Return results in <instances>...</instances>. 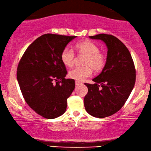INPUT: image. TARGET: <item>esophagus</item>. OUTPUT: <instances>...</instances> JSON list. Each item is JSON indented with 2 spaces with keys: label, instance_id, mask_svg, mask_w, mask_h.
I'll return each mask as SVG.
<instances>
[{
  "label": "esophagus",
  "instance_id": "34e87169",
  "mask_svg": "<svg viewBox=\"0 0 151 151\" xmlns=\"http://www.w3.org/2000/svg\"><path fill=\"white\" fill-rule=\"evenodd\" d=\"M82 84V82H80V81H77V80H76V86L80 85V84Z\"/></svg>",
  "mask_w": 151,
  "mask_h": 151
}]
</instances>
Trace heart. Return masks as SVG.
I'll return each instance as SVG.
<instances>
[{"label":"heart","mask_w":151,"mask_h":151,"mask_svg":"<svg viewBox=\"0 0 151 151\" xmlns=\"http://www.w3.org/2000/svg\"><path fill=\"white\" fill-rule=\"evenodd\" d=\"M76 49L80 54L86 56L84 63V67H77L71 69L69 72V77L77 81H84L90 77L95 71H100L106 65V56L100 51L98 45L90 40H84L77 43ZM61 60L68 67H73L75 62V52L70 47H66L62 51Z\"/></svg>","instance_id":"heart-1"}]
</instances>
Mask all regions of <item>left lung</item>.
Returning <instances> with one entry per match:
<instances>
[{
  "label": "left lung",
  "instance_id": "obj_1",
  "mask_svg": "<svg viewBox=\"0 0 151 151\" xmlns=\"http://www.w3.org/2000/svg\"><path fill=\"white\" fill-rule=\"evenodd\" d=\"M105 42L108 51L106 65L93 84L85 83L86 111L92 116L103 118L117 113L129 98L135 83V68L129 49L116 37L101 34L89 36Z\"/></svg>",
  "mask_w": 151,
  "mask_h": 151
}]
</instances>
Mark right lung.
Returning <instances> with one entry per match:
<instances>
[{
	"label": "right lung",
	"instance_id": "obj_1",
	"mask_svg": "<svg viewBox=\"0 0 151 151\" xmlns=\"http://www.w3.org/2000/svg\"><path fill=\"white\" fill-rule=\"evenodd\" d=\"M76 37L42 35L27 47L18 63L17 80L24 100L45 118L63 115L75 88V80L65 79L67 71L60 55Z\"/></svg>",
	"mask_w": 151,
	"mask_h": 151
}]
</instances>
